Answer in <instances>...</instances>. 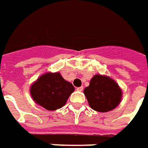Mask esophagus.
I'll return each mask as SVG.
<instances>
[{
	"label": "esophagus",
	"instance_id": "obj_1",
	"mask_svg": "<svg viewBox=\"0 0 148 148\" xmlns=\"http://www.w3.org/2000/svg\"><path fill=\"white\" fill-rule=\"evenodd\" d=\"M77 90H78V91H82L83 87H82V86H81V87H77Z\"/></svg>",
	"mask_w": 148,
	"mask_h": 148
}]
</instances>
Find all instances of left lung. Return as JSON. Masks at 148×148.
Segmentation results:
<instances>
[{
  "mask_svg": "<svg viewBox=\"0 0 148 148\" xmlns=\"http://www.w3.org/2000/svg\"><path fill=\"white\" fill-rule=\"evenodd\" d=\"M84 94L90 107L101 113L113 110L120 104L123 91L119 84L111 77L96 74L91 78Z\"/></svg>",
  "mask_w": 148,
  "mask_h": 148,
  "instance_id": "obj_1",
  "label": "left lung"
}]
</instances>
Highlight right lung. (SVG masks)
I'll list each match as a JSON object with an SVG mask.
<instances>
[{"mask_svg":"<svg viewBox=\"0 0 148 148\" xmlns=\"http://www.w3.org/2000/svg\"><path fill=\"white\" fill-rule=\"evenodd\" d=\"M75 90L72 84L66 81L60 72H46L30 86L32 99L48 110H57L64 106Z\"/></svg>","mask_w":148,"mask_h":148,"instance_id":"obj_1","label":"right lung"}]
</instances>
